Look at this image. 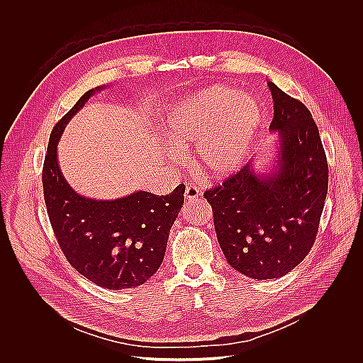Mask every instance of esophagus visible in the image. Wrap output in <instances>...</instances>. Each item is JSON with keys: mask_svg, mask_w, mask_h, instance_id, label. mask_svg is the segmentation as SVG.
Here are the masks:
<instances>
[{"mask_svg": "<svg viewBox=\"0 0 363 363\" xmlns=\"http://www.w3.org/2000/svg\"><path fill=\"white\" fill-rule=\"evenodd\" d=\"M199 195H201V189L199 188H196L194 185H186V188H185V198L188 201L196 199Z\"/></svg>", "mask_w": 363, "mask_h": 363, "instance_id": "34e87169", "label": "esophagus"}]
</instances>
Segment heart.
I'll return each instance as SVG.
<instances>
[{"label":"heart","mask_w":363,"mask_h":363,"mask_svg":"<svg viewBox=\"0 0 363 363\" xmlns=\"http://www.w3.org/2000/svg\"><path fill=\"white\" fill-rule=\"evenodd\" d=\"M263 124V107L247 93L213 84L169 107L164 131L175 148L196 143V161L212 178H226L247 158ZM177 160V151H171Z\"/></svg>","instance_id":"obj_1"}]
</instances>
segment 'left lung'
I'll return each mask as SVG.
<instances>
[{"label": "left lung", "instance_id": "1", "mask_svg": "<svg viewBox=\"0 0 363 363\" xmlns=\"http://www.w3.org/2000/svg\"><path fill=\"white\" fill-rule=\"evenodd\" d=\"M272 131L280 134L276 169L246 164L203 196L228 263L255 280L279 279L310 253L327 192L328 162L310 110L273 82Z\"/></svg>", "mask_w": 363, "mask_h": 363}]
</instances>
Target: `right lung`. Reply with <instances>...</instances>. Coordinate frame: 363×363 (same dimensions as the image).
<instances>
[{
	"label": "right lung",
	"mask_w": 363,
	"mask_h": 363,
	"mask_svg": "<svg viewBox=\"0 0 363 363\" xmlns=\"http://www.w3.org/2000/svg\"><path fill=\"white\" fill-rule=\"evenodd\" d=\"M101 87L86 91L52 130L42 169L43 196L57 243L73 269L108 290L134 289L160 269L185 185L160 196L145 191L114 201L76 194L63 178L56 147L67 121Z\"/></svg>",
	"instance_id": "add662e5"
}]
</instances>
